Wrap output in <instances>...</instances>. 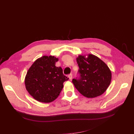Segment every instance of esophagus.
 Segmentation results:
<instances>
[{"mask_svg": "<svg viewBox=\"0 0 134 134\" xmlns=\"http://www.w3.org/2000/svg\"><path fill=\"white\" fill-rule=\"evenodd\" d=\"M68 77H69L70 80H71L72 78V74H70L68 75Z\"/></svg>", "mask_w": 134, "mask_h": 134, "instance_id": "34e87169", "label": "esophagus"}]
</instances>
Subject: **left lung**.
Here are the masks:
<instances>
[{"label": "left lung", "instance_id": "left-lung-1", "mask_svg": "<svg viewBox=\"0 0 134 134\" xmlns=\"http://www.w3.org/2000/svg\"><path fill=\"white\" fill-rule=\"evenodd\" d=\"M80 77L73 79L72 83L78 92L87 98L102 94L109 87L112 74L105 63L92 54L79 55L76 58Z\"/></svg>", "mask_w": 134, "mask_h": 134}]
</instances>
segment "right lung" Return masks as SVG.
<instances>
[{"label": "right lung", "mask_w": 134, "mask_h": 134, "mask_svg": "<svg viewBox=\"0 0 134 134\" xmlns=\"http://www.w3.org/2000/svg\"><path fill=\"white\" fill-rule=\"evenodd\" d=\"M58 60L54 56H43L28 70L25 87L36 100L45 103L53 101L60 93L64 82L69 80L63 74L62 68L55 65Z\"/></svg>", "instance_id": "right-lung-1"}]
</instances>
